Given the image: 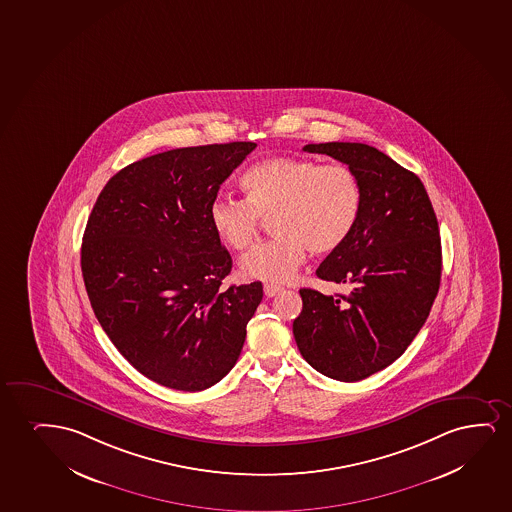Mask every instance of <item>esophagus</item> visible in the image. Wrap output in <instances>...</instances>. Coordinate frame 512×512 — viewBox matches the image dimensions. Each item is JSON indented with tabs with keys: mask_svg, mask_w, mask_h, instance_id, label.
<instances>
[{
	"mask_svg": "<svg viewBox=\"0 0 512 512\" xmlns=\"http://www.w3.org/2000/svg\"><path fill=\"white\" fill-rule=\"evenodd\" d=\"M283 288L279 285H274V283H266L264 285V293H266V297H274V295H278Z\"/></svg>",
	"mask_w": 512,
	"mask_h": 512,
	"instance_id": "esophagus-1",
	"label": "esophagus"
}]
</instances>
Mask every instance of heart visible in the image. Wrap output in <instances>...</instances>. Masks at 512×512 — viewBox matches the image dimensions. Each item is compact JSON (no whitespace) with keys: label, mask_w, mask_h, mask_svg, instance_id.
<instances>
[{"label":"heart","mask_w":512,"mask_h":512,"mask_svg":"<svg viewBox=\"0 0 512 512\" xmlns=\"http://www.w3.org/2000/svg\"><path fill=\"white\" fill-rule=\"evenodd\" d=\"M245 200L217 198L208 215L229 248L246 252L257 241L260 219H271L278 238L257 246L239 262L246 279L285 283L306 262V252H337L358 226L363 186L344 163L321 165L309 158H267L246 170Z\"/></svg>","instance_id":"heart-1"}]
</instances>
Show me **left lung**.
<instances>
[{
    "label": "left lung",
    "mask_w": 512,
    "mask_h": 512,
    "mask_svg": "<svg viewBox=\"0 0 512 512\" xmlns=\"http://www.w3.org/2000/svg\"><path fill=\"white\" fill-rule=\"evenodd\" d=\"M351 166L363 186L358 226L316 276L349 295L302 288L293 337L307 363L330 379L358 382L406 351L431 312L441 281L438 219L415 173L359 142L307 144Z\"/></svg>",
    "instance_id": "obj_1"
}]
</instances>
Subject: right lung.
Returning a JSON list of instances; mask_svg holds the SVG:
<instances>
[{
  "mask_svg": "<svg viewBox=\"0 0 512 512\" xmlns=\"http://www.w3.org/2000/svg\"><path fill=\"white\" fill-rule=\"evenodd\" d=\"M257 144L180 147L109 179L88 217L81 273L107 337L144 377L203 391L236 365L262 283L229 286L210 224L222 182Z\"/></svg>",
  "mask_w": 512,
  "mask_h": 512,
  "instance_id": "1",
  "label": "right lung"
}]
</instances>
